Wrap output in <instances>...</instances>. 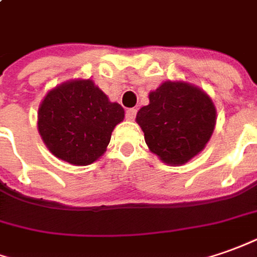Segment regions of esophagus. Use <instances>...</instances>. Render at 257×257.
<instances>
[{"label":"esophagus","mask_w":257,"mask_h":257,"mask_svg":"<svg viewBox=\"0 0 257 257\" xmlns=\"http://www.w3.org/2000/svg\"><path fill=\"white\" fill-rule=\"evenodd\" d=\"M136 111L135 108H129V109H126V112H125V116H126V119L128 121H134L136 118Z\"/></svg>","instance_id":"34e87169"}]
</instances>
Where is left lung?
<instances>
[{
  "instance_id": "8db88e82",
  "label": "left lung",
  "mask_w": 257,
  "mask_h": 257,
  "mask_svg": "<svg viewBox=\"0 0 257 257\" xmlns=\"http://www.w3.org/2000/svg\"><path fill=\"white\" fill-rule=\"evenodd\" d=\"M212 101L198 87L166 81L136 115L145 141L165 163L184 165L207 145L215 128Z\"/></svg>"
}]
</instances>
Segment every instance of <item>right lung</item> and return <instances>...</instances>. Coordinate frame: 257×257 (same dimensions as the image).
<instances>
[{
  "label": "right lung",
  "mask_w": 257,
  "mask_h": 257,
  "mask_svg": "<svg viewBox=\"0 0 257 257\" xmlns=\"http://www.w3.org/2000/svg\"><path fill=\"white\" fill-rule=\"evenodd\" d=\"M123 108L109 102L91 80H73L56 87L42 101L38 128L56 158L85 166L105 152Z\"/></svg>",
  "instance_id": "obj_1"
}]
</instances>
